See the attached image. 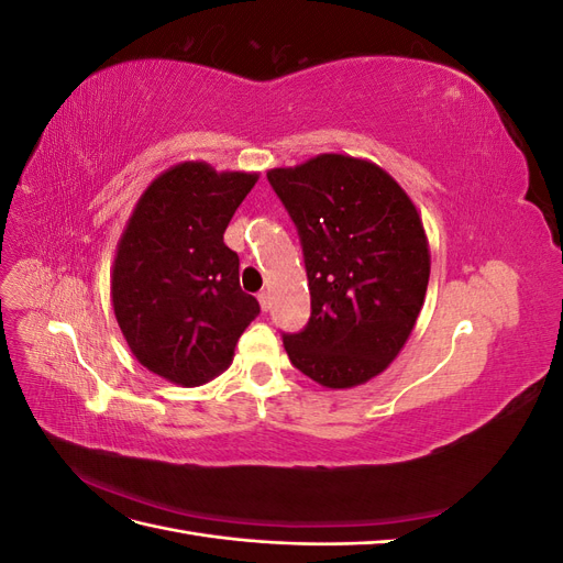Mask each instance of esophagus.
<instances>
[{"label": "esophagus", "mask_w": 563, "mask_h": 563, "mask_svg": "<svg viewBox=\"0 0 563 563\" xmlns=\"http://www.w3.org/2000/svg\"><path fill=\"white\" fill-rule=\"evenodd\" d=\"M258 302H261V308H263V312H267V310H269V294H267V291L258 294Z\"/></svg>", "instance_id": "esophagus-1"}]
</instances>
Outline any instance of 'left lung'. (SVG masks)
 <instances>
[{
	"label": "left lung",
	"instance_id": "left-lung-1",
	"mask_svg": "<svg viewBox=\"0 0 563 563\" xmlns=\"http://www.w3.org/2000/svg\"><path fill=\"white\" fill-rule=\"evenodd\" d=\"M300 234L312 317L284 335L291 364L329 389L364 385L411 338L430 282V242L404 187L362 157L323 152L269 168Z\"/></svg>",
	"mask_w": 563,
	"mask_h": 563
}]
</instances>
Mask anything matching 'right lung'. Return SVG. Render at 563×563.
Masks as SVG:
<instances>
[{"label": "right lung", "instance_id": "right-lung-1", "mask_svg": "<svg viewBox=\"0 0 563 563\" xmlns=\"http://www.w3.org/2000/svg\"><path fill=\"white\" fill-rule=\"evenodd\" d=\"M255 172L180 162L152 180L117 242L112 310L126 345L159 378L197 387L220 376L261 305L240 286L223 234Z\"/></svg>", "mask_w": 563, "mask_h": 563}]
</instances>
